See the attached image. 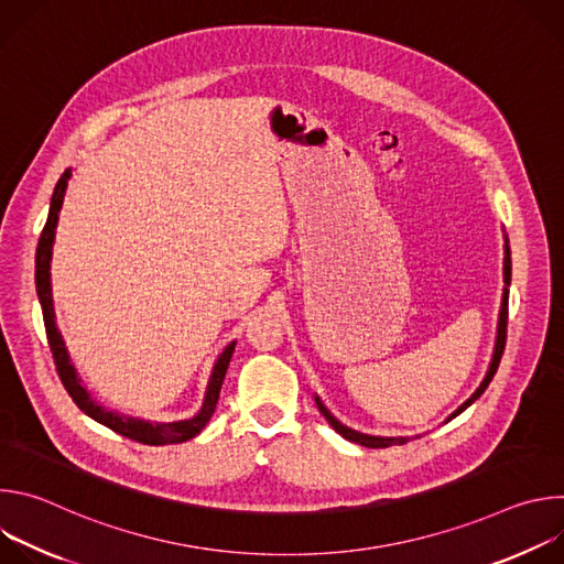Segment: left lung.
Masks as SVG:
<instances>
[{
  "label": "left lung",
  "mask_w": 564,
  "mask_h": 564,
  "mask_svg": "<svg viewBox=\"0 0 564 564\" xmlns=\"http://www.w3.org/2000/svg\"><path fill=\"white\" fill-rule=\"evenodd\" d=\"M509 285H511V250H509V243L505 246V294H502V307H500V321H498V339H496V350H494V359H491V366H489V372H487V377H485V381L479 383V388L464 401V404L448 417V420H453V417H457L459 413H464L473 401L485 392L487 388H489V383H491V379H494V375L498 372V366H500V359H502V352H505V346H507V321H509ZM316 399V406H318V411H321V415H324L326 420H328V424L341 435V437H346V440H350V442H355V444H361V446H368V448H386V446H392V444H406V437H375V435H364V433H357V431H352V429H348V426H344L341 422H337L330 413H328V409L321 404V399L318 397H314ZM446 420V422H448Z\"/></svg>",
  "instance_id": "1"
}]
</instances>
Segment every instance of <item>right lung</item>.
<instances>
[{"label":"right lung","instance_id":"1","mask_svg":"<svg viewBox=\"0 0 564 564\" xmlns=\"http://www.w3.org/2000/svg\"><path fill=\"white\" fill-rule=\"evenodd\" d=\"M70 178V170H66L53 192L51 198V209H48V218L46 225L42 229L40 243H37V252H35V288H37V296L42 303V314H44V328H46V339H48V348L55 361V370L66 388V392L73 397V401L77 404V409L87 413L91 420L105 424L107 429L116 431L122 437H129L133 442L140 444H149V446H163V444H183L192 437H196L205 424L209 422V417L216 411L218 404V394H220V386L234 352V341L220 352V357L214 364L209 383H207V392L203 399L200 411L192 417V420H183V422H170V424H151V422H142V420H133V417H124L118 415L113 411H107L102 406H98L96 401L91 399V394L85 390V386L79 383V377L68 359V352L64 348L62 335L57 333L55 326V312H53V299H51V252H53V238H55V227H57V214L62 209L64 203V192H66V183Z\"/></svg>","mask_w":564,"mask_h":564}]
</instances>
